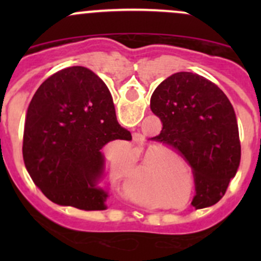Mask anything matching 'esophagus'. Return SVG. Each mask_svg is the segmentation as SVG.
<instances>
[{"label":"esophagus","mask_w":261,"mask_h":261,"mask_svg":"<svg viewBox=\"0 0 261 261\" xmlns=\"http://www.w3.org/2000/svg\"><path fill=\"white\" fill-rule=\"evenodd\" d=\"M138 140H139V139H138Z\"/></svg>","instance_id":"esophagus-1"}]
</instances>
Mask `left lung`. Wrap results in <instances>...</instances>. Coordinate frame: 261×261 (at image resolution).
I'll return each mask as SVG.
<instances>
[{
  "instance_id": "obj_1",
  "label": "left lung",
  "mask_w": 261,
  "mask_h": 261,
  "mask_svg": "<svg viewBox=\"0 0 261 261\" xmlns=\"http://www.w3.org/2000/svg\"><path fill=\"white\" fill-rule=\"evenodd\" d=\"M150 109L163 122L152 139L178 150L193 170L192 204L203 208L220 201L241 159L238 120L226 94L202 75L179 72L156 87Z\"/></svg>"
}]
</instances>
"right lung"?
Segmentation results:
<instances>
[{
    "label": "right lung",
    "mask_w": 261,
    "mask_h": 261,
    "mask_svg": "<svg viewBox=\"0 0 261 261\" xmlns=\"http://www.w3.org/2000/svg\"><path fill=\"white\" fill-rule=\"evenodd\" d=\"M114 140L130 141L131 134L117 122L107 86L88 68L69 67L44 81L29 105L23 162L51 202L103 211L102 147Z\"/></svg>",
    "instance_id": "1"
}]
</instances>
